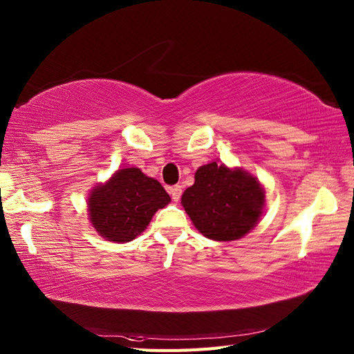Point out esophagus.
<instances>
[{
  "instance_id": "34e87169",
  "label": "esophagus",
  "mask_w": 354,
  "mask_h": 354,
  "mask_svg": "<svg viewBox=\"0 0 354 354\" xmlns=\"http://www.w3.org/2000/svg\"><path fill=\"white\" fill-rule=\"evenodd\" d=\"M169 193H170L171 199L175 201V202H178L179 199H181V194H183V187H181V185H173V187H170V189H169Z\"/></svg>"
}]
</instances>
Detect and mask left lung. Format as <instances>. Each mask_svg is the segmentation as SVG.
<instances>
[{
    "mask_svg": "<svg viewBox=\"0 0 354 354\" xmlns=\"http://www.w3.org/2000/svg\"><path fill=\"white\" fill-rule=\"evenodd\" d=\"M194 227L207 239L231 242L246 236L265 213V189L250 171L209 162L194 173L181 198Z\"/></svg>",
    "mask_w": 354,
    "mask_h": 354,
    "instance_id": "obj_1",
    "label": "left lung"
}]
</instances>
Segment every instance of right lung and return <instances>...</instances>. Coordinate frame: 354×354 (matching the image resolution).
<instances>
[{
  "mask_svg": "<svg viewBox=\"0 0 354 354\" xmlns=\"http://www.w3.org/2000/svg\"><path fill=\"white\" fill-rule=\"evenodd\" d=\"M170 201L164 187L138 167L118 169L89 192L88 219L103 239L126 243L140 236Z\"/></svg>",
  "mask_w": 354,
  "mask_h": 354,
  "instance_id": "right-lung-1",
  "label": "right lung"
}]
</instances>
